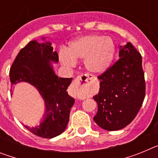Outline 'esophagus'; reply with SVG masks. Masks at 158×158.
<instances>
[{"label":"esophagus","mask_w":158,"mask_h":158,"mask_svg":"<svg viewBox=\"0 0 158 158\" xmlns=\"http://www.w3.org/2000/svg\"><path fill=\"white\" fill-rule=\"evenodd\" d=\"M93 81V79L90 75H80L77 77L73 81V87L75 89H86Z\"/></svg>","instance_id":"obj_1"}]
</instances>
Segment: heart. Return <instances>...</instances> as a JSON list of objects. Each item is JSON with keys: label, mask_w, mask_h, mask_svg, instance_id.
<instances>
[{"label": "heart", "mask_w": 158, "mask_h": 158, "mask_svg": "<svg viewBox=\"0 0 158 158\" xmlns=\"http://www.w3.org/2000/svg\"><path fill=\"white\" fill-rule=\"evenodd\" d=\"M115 46L111 38L95 34L77 38L69 43L68 50L62 48L58 53L60 62L65 66L72 68L78 58H85V66L93 74L105 72L112 62Z\"/></svg>", "instance_id": "b5f03b06"}]
</instances>
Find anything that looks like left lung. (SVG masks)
<instances>
[{
    "label": "left lung",
    "mask_w": 158,
    "mask_h": 158,
    "mask_svg": "<svg viewBox=\"0 0 158 158\" xmlns=\"http://www.w3.org/2000/svg\"><path fill=\"white\" fill-rule=\"evenodd\" d=\"M119 59L99 76L100 91L93 96L98 111L93 118L100 127L113 131L132 122L146 94L142 56L131 43L120 47Z\"/></svg>",
    "instance_id": "1"
}]
</instances>
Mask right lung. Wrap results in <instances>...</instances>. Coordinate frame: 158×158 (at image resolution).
I'll use <instances>...</instances> for the list:
<instances>
[{
    "instance_id": "right-lung-1",
    "label": "right lung",
    "mask_w": 158,
    "mask_h": 158,
    "mask_svg": "<svg viewBox=\"0 0 158 158\" xmlns=\"http://www.w3.org/2000/svg\"><path fill=\"white\" fill-rule=\"evenodd\" d=\"M42 40L44 41L45 38ZM51 62L58 63V55L53 51L51 42L40 43L33 40L20 50L9 72L11 87L27 82L37 89L44 100L45 112L40 125L24 126L44 139H52L65 131L75 101L67 93L73 78L58 77Z\"/></svg>"
}]
</instances>
